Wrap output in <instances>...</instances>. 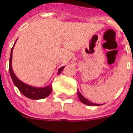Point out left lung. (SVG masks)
Segmentation results:
<instances>
[{
    "label": "left lung",
    "instance_id": "1",
    "mask_svg": "<svg viewBox=\"0 0 133 133\" xmlns=\"http://www.w3.org/2000/svg\"><path fill=\"white\" fill-rule=\"evenodd\" d=\"M77 95H78V98L84 104H87L88 106H99L100 104H94V103H92L91 102L89 101L87 99H86L83 95H82L81 93L79 92V90H77Z\"/></svg>",
    "mask_w": 133,
    "mask_h": 133
}]
</instances>
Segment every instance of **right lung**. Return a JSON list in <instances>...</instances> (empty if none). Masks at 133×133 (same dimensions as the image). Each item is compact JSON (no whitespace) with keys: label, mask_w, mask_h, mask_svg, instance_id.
I'll list each match as a JSON object with an SVG mask.
<instances>
[{"label":"right lung","mask_w":133,"mask_h":133,"mask_svg":"<svg viewBox=\"0 0 133 133\" xmlns=\"http://www.w3.org/2000/svg\"><path fill=\"white\" fill-rule=\"evenodd\" d=\"M16 43V42H15ZM14 43V44H15ZM14 46L11 48V55H10V58H9V73L11 75V79H12L13 82L14 84L16 87L19 89V91H21V93L24 95L26 97H28L31 99H44L51 94L52 91V86L51 85H48L45 87H42V88H38V87H34L30 85L26 84L24 83L21 80L18 79V77L16 76L14 71H13L12 66H11V60H12V52ZM65 66H62L61 68L59 69L58 72V75L60 74L62 71H63L64 68Z\"/></svg>","instance_id":"add662e5"}]
</instances>
